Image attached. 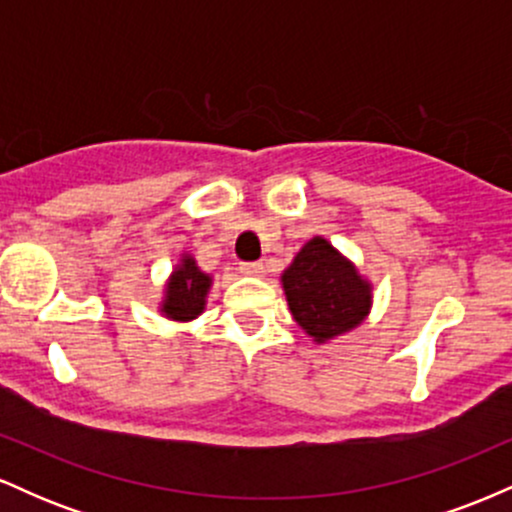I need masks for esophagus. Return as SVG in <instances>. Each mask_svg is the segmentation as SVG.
<instances>
[{
    "label": "esophagus",
    "mask_w": 512,
    "mask_h": 512,
    "mask_svg": "<svg viewBox=\"0 0 512 512\" xmlns=\"http://www.w3.org/2000/svg\"><path fill=\"white\" fill-rule=\"evenodd\" d=\"M240 272L248 276H262L264 274V264L262 262H243L240 264Z\"/></svg>",
    "instance_id": "34e87169"
}]
</instances>
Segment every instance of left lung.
Here are the masks:
<instances>
[{"mask_svg": "<svg viewBox=\"0 0 512 512\" xmlns=\"http://www.w3.org/2000/svg\"><path fill=\"white\" fill-rule=\"evenodd\" d=\"M293 320L317 344L351 332L366 320L373 289L325 238L315 236L281 274Z\"/></svg>", "mask_w": 512, "mask_h": 512, "instance_id": "left-lung-1", "label": "left lung"}]
</instances>
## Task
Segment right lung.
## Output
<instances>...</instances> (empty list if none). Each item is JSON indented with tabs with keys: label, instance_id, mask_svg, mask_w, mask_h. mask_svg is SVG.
<instances>
[{
	"label": "right lung",
	"instance_id": "add662e5",
	"mask_svg": "<svg viewBox=\"0 0 512 512\" xmlns=\"http://www.w3.org/2000/svg\"><path fill=\"white\" fill-rule=\"evenodd\" d=\"M211 276L197 267L195 257L182 255L178 267L170 274L166 284V298L161 303V313L175 322H190L202 315L207 305Z\"/></svg>",
	"mask_w": 512,
	"mask_h": 512
}]
</instances>
